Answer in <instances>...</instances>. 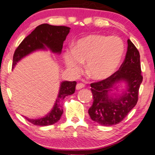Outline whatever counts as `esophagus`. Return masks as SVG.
<instances>
[{"label": "esophagus", "mask_w": 155, "mask_h": 155, "mask_svg": "<svg viewBox=\"0 0 155 155\" xmlns=\"http://www.w3.org/2000/svg\"><path fill=\"white\" fill-rule=\"evenodd\" d=\"M85 86V85L83 84V83H78V84H77V86H76V88H77V90H80V89H81L84 88Z\"/></svg>", "instance_id": "esophagus-1"}]
</instances>
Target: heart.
<instances>
[{
  "label": "heart",
  "mask_w": 155,
  "mask_h": 155,
  "mask_svg": "<svg viewBox=\"0 0 155 155\" xmlns=\"http://www.w3.org/2000/svg\"><path fill=\"white\" fill-rule=\"evenodd\" d=\"M125 53V44L120 37L90 34L76 42L74 48L64 51L65 65L74 74L81 71L86 62L88 75L96 80L110 77L117 70Z\"/></svg>",
  "instance_id": "heart-1"
}]
</instances>
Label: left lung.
<instances>
[{"mask_svg": "<svg viewBox=\"0 0 155 155\" xmlns=\"http://www.w3.org/2000/svg\"><path fill=\"white\" fill-rule=\"evenodd\" d=\"M125 60L118 71L105 79L91 84L93 102L88 114L93 121L102 126H112L121 122L136 106L138 91L143 81L140 53L128 39ZM120 81L127 83V91L119 97L110 94Z\"/></svg>", "mask_w": 155, "mask_h": 155, "instance_id": "left-lung-1", "label": "left lung"}]
</instances>
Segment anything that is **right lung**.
Wrapping results in <instances>:
<instances>
[{
    "mask_svg": "<svg viewBox=\"0 0 155 155\" xmlns=\"http://www.w3.org/2000/svg\"><path fill=\"white\" fill-rule=\"evenodd\" d=\"M70 28L64 26H53L43 24L37 27L27 36L15 50L13 55L12 68L17 62L32 52L37 50H45L47 48L54 53L60 54L63 43L69 33ZM76 81H63L61 83L58 98L53 110L46 116L38 119H31L25 117L30 123L36 126H48L60 120L63 113L62 102L67 95L75 92Z\"/></svg>",
    "mask_w": 155,
    "mask_h": 155,
    "instance_id": "right-lung-1",
    "label": "right lung"
}]
</instances>
